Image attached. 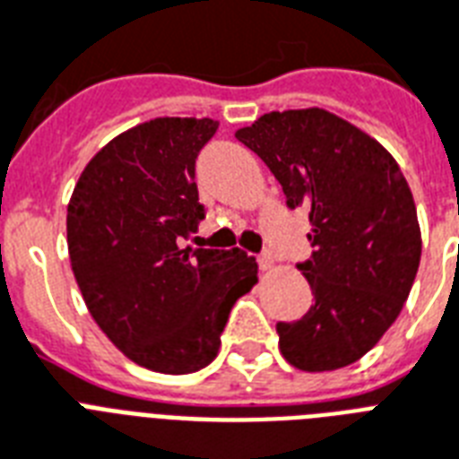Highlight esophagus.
<instances>
[{
  "instance_id": "1",
  "label": "esophagus",
  "mask_w": 459,
  "mask_h": 459,
  "mask_svg": "<svg viewBox=\"0 0 459 459\" xmlns=\"http://www.w3.org/2000/svg\"><path fill=\"white\" fill-rule=\"evenodd\" d=\"M273 264H276L273 252H262V255H259V269H262V272H272Z\"/></svg>"
}]
</instances>
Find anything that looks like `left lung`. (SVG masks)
I'll return each mask as SVG.
<instances>
[{
    "mask_svg": "<svg viewBox=\"0 0 459 459\" xmlns=\"http://www.w3.org/2000/svg\"><path fill=\"white\" fill-rule=\"evenodd\" d=\"M236 138L262 157L288 197L309 212L314 255L300 264L314 305L281 321V355L302 371L357 362L398 319L421 259L412 190L378 140L331 111H272Z\"/></svg>",
    "mask_w": 459,
    "mask_h": 459,
    "instance_id": "1",
    "label": "left lung"
}]
</instances>
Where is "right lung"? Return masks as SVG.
<instances>
[{
	"instance_id": "right-lung-1",
	"label": "right lung",
	"mask_w": 459,
	"mask_h": 459,
	"mask_svg": "<svg viewBox=\"0 0 459 459\" xmlns=\"http://www.w3.org/2000/svg\"><path fill=\"white\" fill-rule=\"evenodd\" d=\"M214 118L161 117L109 140L68 200L71 269L88 312L140 367L193 374L221 348L233 302L257 283V259L186 240L204 216L195 159Z\"/></svg>"
}]
</instances>
